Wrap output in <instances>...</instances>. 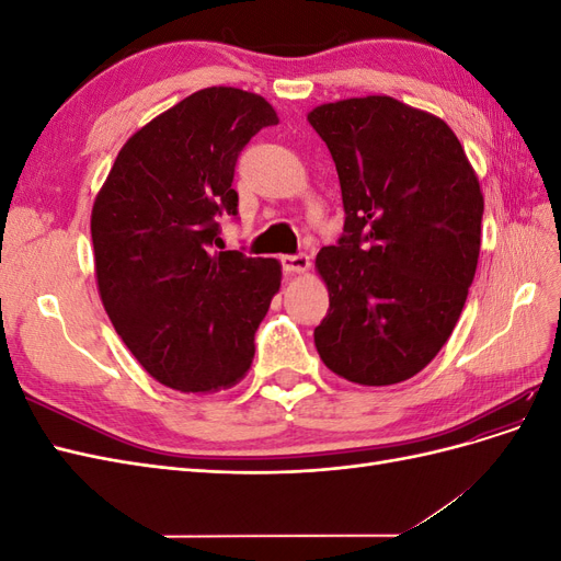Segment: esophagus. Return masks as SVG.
I'll use <instances>...</instances> for the list:
<instances>
[{"mask_svg": "<svg viewBox=\"0 0 561 561\" xmlns=\"http://www.w3.org/2000/svg\"><path fill=\"white\" fill-rule=\"evenodd\" d=\"M280 264H283V271L285 274H307V271L311 268V260L307 257V254H283L280 257Z\"/></svg>", "mask_w": 561, "mask_h": 561, "instance_id": "34e87169", "label": "esophagus"}]
</instances>
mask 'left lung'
I'll list each match as a JSON object with an SVG mask.
<instances>
[{"instance_id":"1","label":"left lung","mask_w":561,"mask_h":561,"mask_svg":"<svg viewBox=\"0 0 561 561\" xmlns=\"http://www.w3.org/2000/svg\"><path fill=\"white\" fill-rule=\"evenodd\" d=\"M344 201V233L318 252L330 309L320 360L360 386L426 367L463 311L480 257L484 198L454 130L388 95L309 112Z\"/></svg>"}]
</instances>
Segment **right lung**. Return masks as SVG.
<instances>
[{
  "mask_svg": "<svg viewBox=\"0 0 561 561\" xmlns=\"http://www.w3.org/2000/svg\"><path fill=\"white\" fill-rule=\"evenodd\" d=\"M278 116L257 93L210 87L130 135L91 213L95 278L116 334L151 377L182 393L239 383L280 262L213 250L239 213L236 161Z\"/></svg>",
  "mask_w": 561,
  "mask_h": 561,
  "instance_id": "add662e5",
  "label": "right lung"
}]
</instances>
